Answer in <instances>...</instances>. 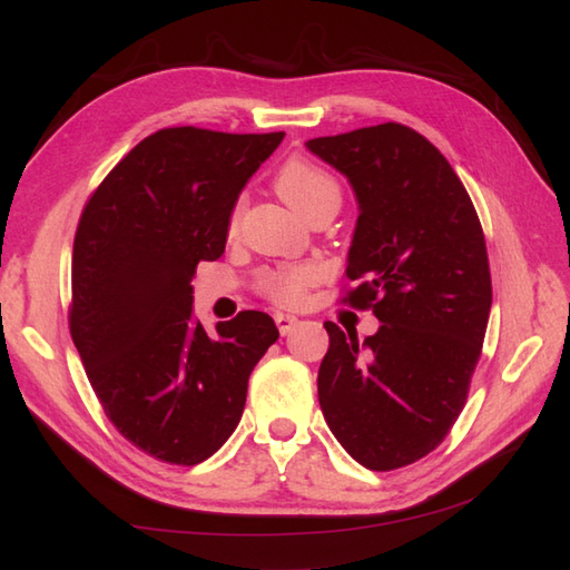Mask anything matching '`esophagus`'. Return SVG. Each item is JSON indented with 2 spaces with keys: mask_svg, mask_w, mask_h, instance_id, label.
<instances>
[{
  "mask_svg": "<svg viewBox=\"0 0 570 570\" xmlns=\"http://www.w3.org/2000/svg\"><path fill=\"white\" fill-rule=\"evenodd\" d=\"M273 318H275V325H278L281 335H289V333H292V327H295V325L299 323V318H297V316H289V314H283V312H278V314H275Z\"/></svg>",
  "mask_w": 570,
  "mask_h": 570,
  "instance_id": "1",
  "label": "esophagus"
}]
</instances>
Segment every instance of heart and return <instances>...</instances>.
Instances as JSON below:
<instances>
[{"instance_id":"b5f03b06","label":"heart","mask_w":570,"mask_h":570,"mask_svg":"<svg viewBox=\"0 0 570 570\" xmlns=\"http://www.w3.org/2000/svg\"><path fill=\"white\" fill-rule=\"evenodd\" d=\"M275 187H278L281 197L295 206L306 218L312 216L318 206L331 204L342 199V189L337 180L327 174L323 166H318L312 159L304 157H289L275 176ZM245 202L237 199L235 209L230 214V230L237 228L239 218H243ZM318 278L314 266H281V268H268L258 275L256 287L264 297H268L275 304L295 306L299 304L308 287H312Z\"/></svg>"}]
</instances>
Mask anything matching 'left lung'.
<instances>
[{"instance_id": "obj_1", "label": "left lung", "mask_w": 570, "mask_h": 570, "mask_svg": "<svg viewBox=\"0 0 570 570\" xmlns=\"http://www.w3.org/2000/svg\"><path fill=\"white\" fill-rule=\"evenodd\" d=\"M306 147L350 178L358 202L342 297L383 325L358 342L325 321L318 402L340 444L371 471L423 459L469 396L492 306L485 235L440 149L402 124Z\"/></svg>"}]
</instances>
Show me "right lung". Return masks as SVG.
I'll list each match as a JSON object with an SVG mask.
<instances>
[{"label":"right lung","mask_w":570,"mask_h":570,"mask_svg":"<svg viewBox=\"0 0 570 570\" xmlns=\"http://www.w3.org/2000/svg\"><path fill=\"white\" fill-rule=\"evenodd\" d=\"M283 137L157 130L80 214L68 327L107 419L159 461L195 465L233 435L249 373L278 340L264 312H239L206 335L189 283L226 249L239 193Z\"/></svg>","instance_id":"obj_1"}]
</instances>
